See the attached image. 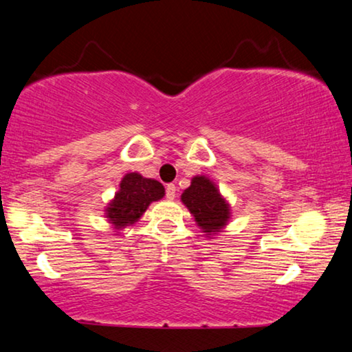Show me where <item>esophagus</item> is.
I'll list each match as a JSON object with an SVG mask.
<instances>
[{
	"instance_id": "34e87169",
	"label": "esophagus",
	"mask_w": 352,
	"mask_h": 352,
	"mask_svg": "<svg viewBox=\"0 0 352 352\" xmlns=\"http://www.w3.org/2000/svg\"><path fill=\"white\" fill-rule=\"evenodd\" d=\"M176 190H177L176 184H168V186H166V199H168V200H175Z\"/></svg>"
}]
</instances>
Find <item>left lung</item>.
<instances>
[{
    "label": "left lung",
    "instance_id": "1",
    "mask_svg": "<svg viewBox=\"0 0 352 352\" xmlns=\"http://www.w3.org/2000/svg\"><path fill=\"white\" fill-rule=\"evenodd\" d=\"M181 201L194 216L195 224L206 237L223 232L232 216L229 200L221 194L216 182L204 175L192 177L190 186L182 192Z\"/></svg>",
    "mask_w": 352,
    "mask_h": 352
}]
</instances>
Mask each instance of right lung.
I'll list each match as a JSON object with an SVG mask.
<instances>
[{"instance_id": "add662e5", "label": "right lung", "mask_w": 352, "mask_h": 352, "mask_svg": "<svg viewBox=\"0 0 352 352\" xmlns=\"http://www.w3.org/2000/svg\"><path fill=\"white\" fill-rule=\"evenodd\" d=\"M165 197V187L162 182L151 177H144L139 173H126L120 181L115 197L105 206L104 216L112 224L115 232L136 224L146 213L152 201Z\"/></svg>"}]
</instances>
